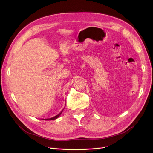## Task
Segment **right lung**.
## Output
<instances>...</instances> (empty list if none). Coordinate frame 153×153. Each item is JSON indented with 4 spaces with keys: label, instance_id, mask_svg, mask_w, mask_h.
<instances>
[{
    "label": "right lung",
    "instance_id": "obj_1",
    "mask_svg": "<svg viewBox=\"0 0 153 153\" xmlns=\"http://www.w3.org/2000/svg\"><path fill=\"white\" fill-rule=\"evenodd\" d=\"M62 111H63V110L61 111V112H60L59 114H57V115H55V116H54V117H51V118H48V119H43L44 120H45V121H51V120H55V119H57L60 115H61V114H62Z\"/></svg>",
    "mask_w": 153,
    "mask_h": 153
}]
</instances>
